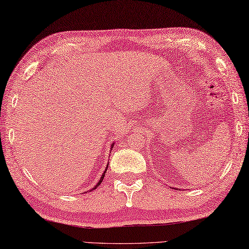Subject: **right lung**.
Wrapping results in <instances>:
<instances>
[{
	"mask_svg": "<svg viewBox=\"0 0 249 249\" xmlns=\"http://www.w3.org/2000/svg\"><path fill=\"white\" fill-rule=\"evenodd\" d=\"M112 146H113V144H112ZM108 164H109V163H108ZM107 168H108V165H107V166H106V170H105V172L103 173V175H101V178H100V181H99V182H98V184H97V185H96L95 187H93V189H97V187L100 185V183H101V182H103V180H104V178H105V174H106V171H107Z\"/></svg>",
	"mask_w": 249,
	"mask_h": 249,
	"instance_id": "obj_1",
	"label": "right lung"
}]
</instances>
